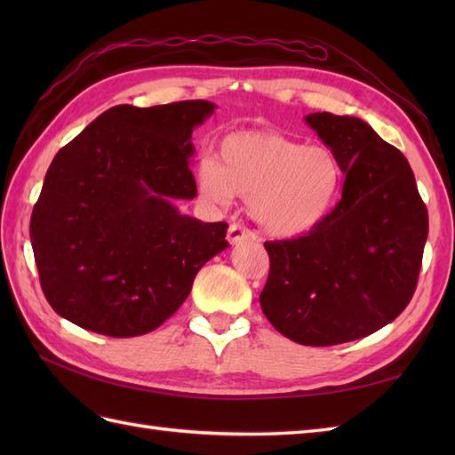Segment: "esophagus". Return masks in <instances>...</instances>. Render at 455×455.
I'll list each match as a JSON object with an SVG mask.
<instances>
[{
  "label": "esophagus",
  "mask_w": 455,
  "mask_h": 455,
  "mask_svg": "<svg viewBox=\"0 0 455 455\" xmlns=\"http://www.w3.org/2000/svg\"><path fill=\"white\" fill-rule=\"evenodd\" d=\"M227 238H228V243L235 246V244H240V243H244V240H248L250 235H248V230H244L243 227L236 225V222H235V225L228 227Z\"/></svg>",
  "instance_id": "esophagus-1"
}]
</instances>
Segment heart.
<instances>
[{
  "mask_svg": "<svg viewBox=\"0 0 455 455\" xmlns=\"http://www.w3.org/2000/svg\"><path fill=\"white\" fill-rule=\"evenodd\" d=\"M199 196L215 207L235 196L248 199V215L264 235L293 240L311 235L340 197L342 168L336 154L275 131H238L220 142V162L197 166Z\"/></svg>",
  "mask_w": 455,
  "mask_h": 455,
  "instance_id": "heart-1",
  "label": "heart"
}]
</instances>
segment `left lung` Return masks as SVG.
<instances>
[{"label": "left lung", "mask_w": 455, "mask_h": 455, "mask_svg": "<svg viewBox=\"0 0 455 455\" xmlns=\"http://www.w3.org/2000/svg\"><path fill=\"white\" fill-rule=\"evenodd\" d=\"M344 172L342 199L311 235L266 243L259 305L289 340L334 346L393 323L417 289L428 211L403 154L357 117H305Z\"/></svg>", "instance_id": "1"}]
</instances>
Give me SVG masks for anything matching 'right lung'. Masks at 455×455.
<instances>
[{"instance_id":"right-lung-1","label":"right lung","mask_w":455,"mask_h":455,"mask_svg":"<svg viewBox=\"0 0 455 455\" xmlns=\"http://www.w3.org/2000/svg\"><path fill=\"white\" fill-rule=\"evenodd\" d=\"M217 105H117L58 150L31 217L46 301L85 331L131 338L158 328L228 246L227 222L176 207L193 199L191 132Z\"/></svg>"}]
</instances>
